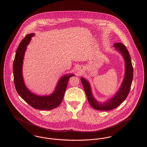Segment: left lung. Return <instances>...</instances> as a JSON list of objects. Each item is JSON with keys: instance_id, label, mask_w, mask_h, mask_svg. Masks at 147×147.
<instances>
[{"instance_id": "1", "label": "left lung", "mask_w": 147, "mask_h": 147, "mask_svg": "<svg viewBox=\"0 0 147 147\" xmlns=\"http://www.w3.org/2000/svg\"><path fill=\"white\" fill-rule=\"evenodd\" d=\"M115 49L120 53L125 61V76L121 86L113 97L105 102H98L94 96L92 92L90 84L85 78L82 77L81 82L86 93L88 102L91 107L96 110L111 111L119 106L123 102L129 94V90L133 79L134 69L129 53L126 47L120 42L114 44Z\"/></svg>"}]
</instances>
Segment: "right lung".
<instances>
[{"instance_id":"1","label":"right lung","mask_w":147,"mask_h":147,"mask_svg":"<svg viewBox=\"0 0 147 147\" xmlns=\"http://www.w3.org/2000/svg\"><path fill=\"white\" fill-rule=\"evenodd\" d=\"M34 35V33H30L26 35L20 42L16 50L13 65L14 84L18 94L31 107L36 109L51 110L61 104L64 97L68 80L71 77L75 75L69 74L62 76L52 94L39 96L29 90L24 82L22 65L27 46L30 43L32 37Z\"/></svg>"}]
</instances>
